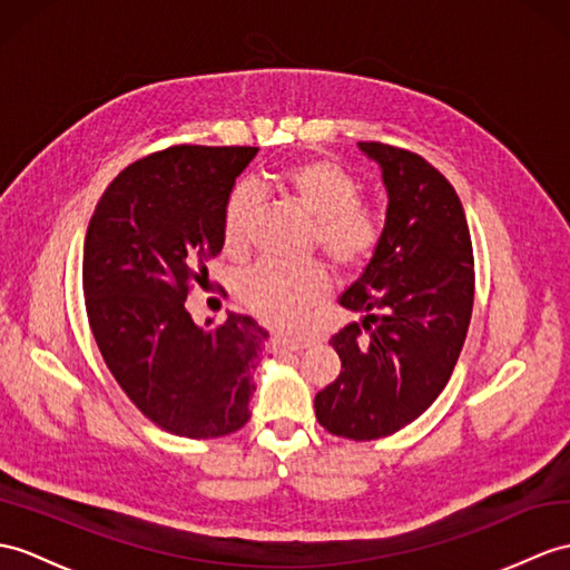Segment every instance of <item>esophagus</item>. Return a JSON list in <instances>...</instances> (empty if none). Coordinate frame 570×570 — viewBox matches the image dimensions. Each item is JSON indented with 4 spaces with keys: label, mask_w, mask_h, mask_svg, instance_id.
Wrapping results in <instances>:
<instances>
[{
    "label": "esophagus",
    "mask_w": 570,
    "mask_h": 570,
    "mask_svg": "<svg viewBox=\"0 0 570 570\" xmlns=\"http://www.w3.org/2000/svg\"><path fill=\"white\" fill-rule=\"evenodd\" d=\"M308 347V342H294V340H274L272 342V352L274 354H288V352H301V350H306Z\"/></svg>",
    "instance_id": "1"
}]
</instances>
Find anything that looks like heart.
<instances>
[{
  "mask_svg": "<svg viewBox=\"0 0 570 570\" xmlns=\"http://www.w3.org/2000/svg\"><path fill=\"white\" fill-rule=\"evenodd\" d=\"M279 187L315 220L313 243L340 272L360 269L381 243V214L360 202V181L337 160L308 157L286 167ZM259 196L249 184H237L223 208V243L243 249L249 237ZM240 296L264 323L298 330L311 311L327 296V276L321 264L259 262L240 279Z\"/></svg>",
  "mask_w": 570,
  "mask_h": 570,
  "instance_id": "b5f03b06",
  "label": "heart"
}]
</instances>
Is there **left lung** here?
Segmentation results:
<instances>
[{"instance_id":"1","label":"left lung","mask_w":570,"mask_h":570,"mask_svg":"<svg viewBox=\"0 0 570 570\" xmlns=\"http://www.w3.org/2000/svg\"><path fill=\"white\" fill-rule=\"evenodd\" d=\"M389 194L381 243L340 306L360 313L333 335L340 376L315 395L337 436L379 440L436 401L464 347L473 311V249L459 196L420 155L360 142Z\"/></svg>"}]
</instances>
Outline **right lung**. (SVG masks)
Instances as JSON below:
<instances>
[{"instance_id": "obj_1", "label": "right lung", "mask_w": 570, "mask_h": 570, "mask_svg": "<svg viewBox=\"0 0 570 570\" xmlns=\"http://www.w3.org/2000/svg\"><path fill=\"white\" fill-rule=\"evenodd\" d=\"M259 148H175L118 175L85 237L82 288L106 366L165 432L210 440L249 420L269 333L249 315L196 325L191 284L223 249V208Z\"/></svg>"}]
</instances>
